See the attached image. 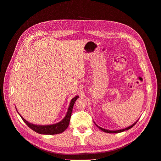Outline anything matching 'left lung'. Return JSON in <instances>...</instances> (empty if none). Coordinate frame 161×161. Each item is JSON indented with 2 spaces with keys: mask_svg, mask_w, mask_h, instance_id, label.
<instances>
[{
  "mask_svg": "<svg viewBox=\"0 0 161 161\" xmlns=\"http://www.w3.org/2000/svg\"><path fill=\"white\" fill-rule=\"evenodd\" d=\"M138 121H136V122H135L133 125H132L131 126H129V127H127V128H126V129H121V130H106V129H103V128H101V127H100V126H98V125H96V123H95L98 127L101 130H103V131H104V132H107V133H119V132H123V131H125V130H129V129H131L132 127H133V126L136 124V123L138 122Z\"/></svg>",
  "mask_w": 161,
  "mask_h": 161,
  "instance_id": "1",
  "label": "left lung"
}]
</instances>
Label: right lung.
I'll use <instances>...</instances> for the list:
<instances>
[{"mask_svg":"<svg viewBox=\"0 0 161 161\" xmlns=\"http://www.w3.org/2000/svg\"><path fill=\"white\" fill-rule=\"evenodd\" d=\"M78 96H76L74 98H73L71 100L69 109H68L67 114L66 116L64 117V119L58 122V123L54 124V125H36L34 124H31L25 120L23 117L21 116L22 118L23 121L26 123V125L31 128L32 130L35 131L37 133L42 134H60L63 132L69 125L70 120V117L71 114L72 113V108L74 106V104L75 102V100L78 98Z\"/></svg>","mask_w":161,"mask_h":161,"instance_id":"right-lung-1","label":"right lung"}]
</instances>
